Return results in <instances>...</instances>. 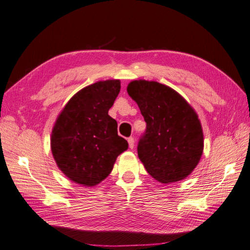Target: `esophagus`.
<instances>
[{"label": "esophagus", "mask_w": 250, "mask_h": 250, "mask_svg": "<svg viewBox=\"0 0 250 250\" xmlns=\"http://www.w3.org/2000/svg\"><path fill=\"white\" fill-rule=\"evenodd\" d=\"M127 141H128V146H129V148H134V146H135V139L132 137H129L128 139H127Z\"/></svg>", "instance_id": "1"}]
</instances>
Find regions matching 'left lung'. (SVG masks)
<instances>
[{
	"label": "left lung",
	"mask_w": 250,
	"mask_h": 250,
	"mask_svg": "<svg viewBox=\"0 0 250 250\" xmlns=\"http://www.w3.org/2000/svg\"><path fill=\"white\" fill-rule=\"evenodd\" d=\"M127 93L146 122L138 156L147 173L163 184L184 180L200 162L204 146L195 109L173 88L156 81L134 80Z\"/></svg>",
	"instance_id": "left-lung-1"
}]
</instances>
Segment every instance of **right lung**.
<instances>
[{
    "instance_id": "right-lung-1",
    "label": "right lung",
    "mask_w": 250,
    "mask_h": 250,
    "mask_svg": "<svg viewBox=\"0 0 250 250\" xmlns=\"http://www.w3.org/2000/svg\"><path fill=\"white\" fill-rule=\"evenodd\" d=\"M121 81H98L71 97L53 125L50 146L59 169L85 187L98 185L111 173L116 158L128 148L118 135V123L108 114Z\"/></svg>"
}]
</instances>
